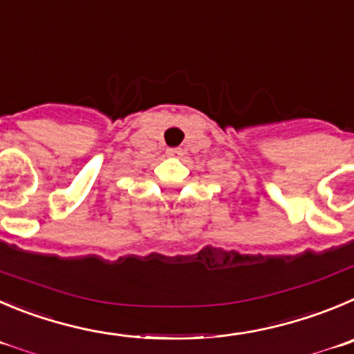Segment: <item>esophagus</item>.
Instances as JSON below:
<instances>
[{
  "label": "esophagus",
  "instance_id": "esophagus-1",
  "mask_svg": "<svg viewBox=\"0 0 354 354\" xmlns=\"http://www.w3.org/2000/svg\"><path fill=\"white\" fill-rule=\"evenodd\" d=\"M166 155H167V157H180L181 150H180V148H167Z\"/></svg>",
  "mask_w": 354,
  "mask_h": 354
}]
</instances>
